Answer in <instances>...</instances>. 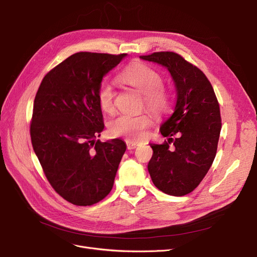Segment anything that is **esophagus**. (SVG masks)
<instances>
[{
	"instance_id": "obj_1",
	"label": "esophagus",
	"mask_w": 257,
	"mask_h": 257,
	"mask_svg": "<svg viewBox=\"0 0 257 257\" xmlns=\"http://www.w3.org/2000/svg\"><path fill=\"white\" fill-rule=\"evenodd\" d=\"M126 145H127V148L129 150H132V149H136V148L139 146L138 143H134V142H126Z\"/></svg>"
}]
</instances>
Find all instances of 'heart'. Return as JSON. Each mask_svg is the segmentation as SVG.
<instances>
[{"label": "heart", "mask_w": 257, "mask_h": 257, "mask_svg": "<svg viewBox=\"0 0 257 257\" xmlns=\"http://www.w3.org/2000/svg\"><path fill=\"white\" fill-rule=\"evenodd\" d=\"M117 79L126 85L143 93V106H146L156 115L169 112L172 106V94L163 86L164 78L157 70L149 64L136 62L127 66L117 75ZM115 90L113 86L103 82L97 89V100L101 109L106 113L114 110ZM153 123L150 113L119 114L108 123V131L112 137L124 138L128 142L143 139L146 130Z\"/></svg>", "instance_id": "1"}]
</instances>
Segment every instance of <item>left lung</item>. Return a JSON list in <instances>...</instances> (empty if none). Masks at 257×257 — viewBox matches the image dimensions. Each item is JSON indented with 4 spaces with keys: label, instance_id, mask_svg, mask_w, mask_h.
<instances>
[{
    "label": "left lung",
    "instance_id": "8db88e82",
    "mask_svg": "<svg viewBox=\"0 0 257 257\" xmlns=\"http://www.w3.org/2000/svg\"><path fill=\"white\" fill-rule=\"evenodd\" d=\"M140 57L168 67L176 86L174 112L160 127L168 140L150 144L153 156L148 170L159 191L181 197L195 190L213 163L222 127L220 105L205 74L179 54L166 51Z\"/></svg>",
    "mask_w": 257,
    "mask_h": 257
}]
</instances>
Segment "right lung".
<instances>
[{
	"label": "right lung",
	"mask_w": 257,
	"mask_h": 257,
	"mask_svg": "<svg viewBox=\"0 0 257 257\" xmlns=\"http://www.w3.org/2000/svg\"><path fill=\"white\" fill-rule=\"evenodd\" d=\"M126 54L78 52L48 72L33 104L30 136L46 177L59 196L89 206L110 193L125 143L97 140L104 129L97 89Z\"/></svg>",
	"instance_id": "1"
}]
</instances>
